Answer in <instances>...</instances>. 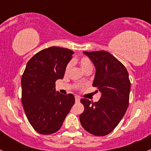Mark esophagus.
I'll return each instance as SVG.
<instances>
[{"instance_id":"34e87169","label":"esophagus","mask_w":151,"mask_h":151,"mask_svg":"<svg viewBox=\"0 0 151 151\" xmlns=\"http://www.w3.org/2000/svg\"><path fill=\"white\" fill-rule=\"evenodd\" d=\"M75 101H76V103L80 102V97L75 96Z\"/></svg>"}]
</instances>
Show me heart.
I'll return each instance as SVG.
<instances>
[{
	"label": "heart",
	"mask_w": 151,
	"mask_h": 151,
	"mask_svg": "<svg viewBox=\"0 0 151 151\" xmlns=\"http://www.w3.org/2000/svg\"><path fill=\"white\" fill-rule=\"evenodd\" d=\"M78 63H79V64H80V67H81L82 69H83L85 72L87 71H89V70H91V71H92L93 63H92V62H91V60H90L89 58H86V57L82 58H80V60H79ZM71 67V63H69L67 64V66L66 67V69H65L66 73H68V71H69Z\"/></svg>",
	"instance_id": "obj_1"
}]
</instances>
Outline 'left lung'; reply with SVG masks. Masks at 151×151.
Masks as SVG:
<instances>
[{
    "mask_svg": "<svg viewBox=\"0 0 151 151\" xmlns=\"http://www.w3.org/2000/svg\"><path fill=\"white\" fill-rule=\"evenodd\" d=\"M96 67L93 86L101 93L97 102L80 100L85 109L80 115L81 125L96 136H105L115 129L127 110L131 83L122 63L108 52H83Z\"/></svg>",
    "mask_w": 151,
    "mask_h": 151,
    "instance_id": "left-lung-1",
    "label": "left lung"
}]
</instances>
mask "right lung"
<instances>
[{"instance_id":"right-lung-1","label":"right lung","mask_w":151,"mask_h":151,"mask_svg":"<svg viewBox=\"0 0 151 151\" xmlns=\"http://www.w3.org/2000/svg\"><path fill=\"white\" fill-rule=\"evenodd\" d=\"M74 52L58 47L45 49L33 56L22 76V103L33 129L51 134L61 127L75 102L73 94L55 92V82L63 79Z\"/></svg>"}]
</instances>
